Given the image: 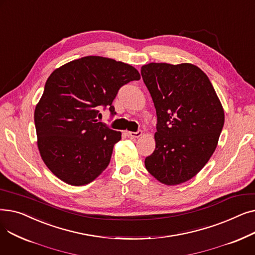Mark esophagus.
Segmentation results:
<instances>
[{"label":"esophagus","mask_w":255,"mask_h":255,"mask_svg":"<svg viewBox=\"0 0 255 255\" xmlns=\"http://www.w3.org/2000/svg\"><path fill=\"white\" fill-rule=\"evenodd\" d=\"M127 134H128V136L131 137V138H138L139 136H141L142 131H141V130H138V131H136V132H128Z\"/></svg>","instance_id":"esophagus-1"}]
</instances>
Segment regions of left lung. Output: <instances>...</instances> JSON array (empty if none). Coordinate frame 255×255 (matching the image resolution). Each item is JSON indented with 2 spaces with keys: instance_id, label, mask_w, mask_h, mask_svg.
Returning <instances> with one entry per match:
<instances>
[{
  "instance_id": "1",
  "label": "left lung",
  "mask_w": 255,
  "mask_h": 255,
  "mask_svg": "<svg viewBox=\"0 0 255 255\" xmlns=\"http://www.w3.org/2000/svg\"><path fill=\"white\" fill-rule=\"evenodd\" d=\"M157 115L156 148L144 160L159 182L178 185L193 178L215 151L224 112L206 73L192 64L141 67Z\"/></svg>"
}]
</instances>
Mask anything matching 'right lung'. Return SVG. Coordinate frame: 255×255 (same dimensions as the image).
I'll return each mask as SVG.
<instances>
[{
  "mask_svg": "<svg viewBox=\"0 0 255 255\" xmlns=\"http://www.w3.org/2000/svg\"><path fill=\"white\" fill-rule=\"evenodd\" d=\"M138 71L113 59L89 56L63 65L47 78L34 114L38 149L46 166L63 182L83 186L110 164L122 133L98 122L121 87L138 80Z\"/></svg>",
  "mask_w": 255,
  "mask_h": 255,
  "instance_id": "right-lung-1",
  "label": "right lung"
}]
</instances>
